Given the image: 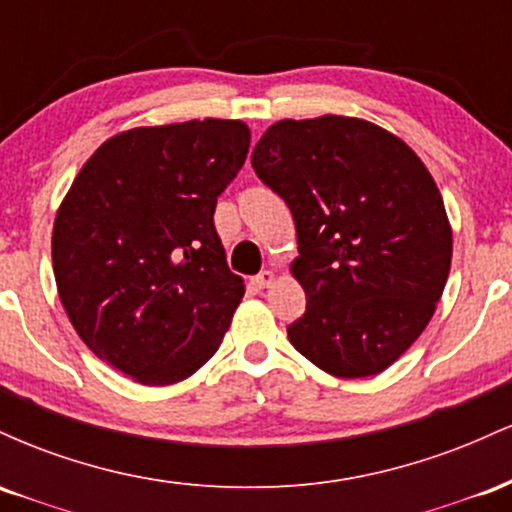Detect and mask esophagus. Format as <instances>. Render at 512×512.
Returning <instances> with one entry per match:
<instances>
[{"instance_id": "esophagus-1", "label": "esophagus", "mask_w": 512, "mask_h": 512, "mask_svg": "<svg viewBox=\"0 0 512 512\" xmlns=\"http://www.w3.org/2000/svg\"><path fill=\"white\" fill-rule=\"evenodd\" d=\"M252 284H255V289H269V286L274 284V272L272 269H264L252 279Z\"/></svg>"}]
</instances>
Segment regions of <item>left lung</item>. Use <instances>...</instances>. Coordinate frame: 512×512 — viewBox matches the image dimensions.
Wrapping results in <instances>:
<instances>
[{
    "label": "left lung",
    "instance_id": "1",
    "mask_svg": "<svg viewBox=\"0 0 512 512\" xmlns=\"http://www.w3.org/2000/svg\"><path fill=\"white\" fill-rule=\"evenodd\" d=\"M252 168L296 221L305 313L291 344L337 378L383 373L426 330L450 274L431 173L395 134L342 115L274 122Z\"/></svg>",
    "mask_w": 512,
    "mask_h": 512
}]
</instances>
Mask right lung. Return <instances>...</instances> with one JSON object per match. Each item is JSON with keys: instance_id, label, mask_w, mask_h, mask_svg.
I'll list each match as a JSON object with an SVG mask.
<instances>
[{"instance_id": "obj_1", "label": "right lung", "mask_w": 512, "mask_h": 512, "mask_svg": "<svg viewBox=\"0 0 512 512\" xmlns=\"http://www.w3.org/2000/svg\"><path fill=\"white\" fill-rule=\"evenodd\" d=\"M248 149L240 120L129 129L88 158L60 204L52 269L69 322L137 383L190 378L231 325L245 286L214 209Z\"/></svg>"}]
</instances>
